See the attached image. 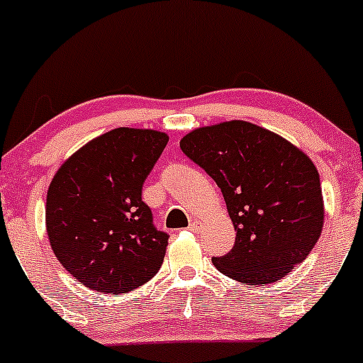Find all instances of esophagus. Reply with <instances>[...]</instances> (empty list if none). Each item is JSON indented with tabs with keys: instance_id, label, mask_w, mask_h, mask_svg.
Here are the masks:
<instances>
[{
	"instance_id": "34e87169",
	"label": "esophagus",
	"mask_w": 363,
	"mask_h": 363,
	"mask_svg": "<svg viewBox=\"0 0 363 363\" xmlns=\"http://www.w3.org/2000/svg\"><path fill=\"white\" fill-rule=\"evenodd\" d=\"M202 228V221L201 220H192L189 225V230H192V232H199V230Z\"/></svg>"
}]
</instances>
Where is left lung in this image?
<instances>
[{"label":"left lung","mask_w":363,"mask_h":363,"mask_svg":"<svg viewBox=\"0 0 363 363\" xmlns=\"http://www.w3.org/2000/svg\"><path fill=\"white\" fill-rule=\"evenodd\" d=\"M221 189L235 244L213 264L247 286L279 282L303 263L323 227L320 177L311 159L247 121L197 128L180 140Z\"/></svg>","instance_id":"1"}]
</instances>
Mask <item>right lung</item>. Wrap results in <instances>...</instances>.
<instances>
[{
    "instance_id": "add662e5",
    "label": "right lung",
    "mask_w": 363,
    "mask_h": 363,
    "mask_svg": "<svg viewBox=\"0 0 363 363\" xmlns=\"http://www.w3.org/2000/svg\"><path fill=\"white\" fill-rule=\"evenodd\" d=\"M167 140L162 131L116 128L74 152L50 183V245L91 291L130 292L161 268L169 235L152 223L142 186Z\"/></svg>"
}]
</instances>
